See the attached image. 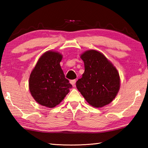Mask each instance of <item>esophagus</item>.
Listing matches in <instances>:
<instances>
[{"label":"esophagus","instance_id":"1","mask_svg":"<svg viewBox=\"0 0 148 148\" xmlns=\"http://www.w3.org/2000/svg\"><path fill=\"white\" fill-rule=\"evenodd\" d=\"M76 79H72V80H71L70 83L72 84V86L74 87L75 86V84H76Z\"/></svg>","mask_w":148,"mask_h":148}]
</instances>
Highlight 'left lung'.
<instances>
[{
	"label": "left lung",
	"instance_id": "8db88e82",
	"mask_svg": "<svg viewBox=\"0 0 148 148\" xmlns=\"http://www.w3.org/2000/svg\"><path fill=\"white\" fill-rule=\"evenodd\" d=\"M85 71L76 82V87L88 103L95 108L110 104L120 88V77L113 64L97 50L81 55Z\"/></svg>",
	"mask_w": 148,
	"mask_h": 148
}]
</instances>
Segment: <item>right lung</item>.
Masks as SVG:
<instances>
[{"label":"right lung","instance_id":"add662e5","mask_svg":"<svg viewBox=\"0 0 148 148\" xmlns=\"http://www.w3.org/2000/svg\"><path fill=\"white\" fill-rule=\"evenodd\" d=\"M62 56L47 51L40 57L29 77V91L42 106L52 108L61 102L72 86L65 78L60 62Z\"/></svg>","mask_w":148,"mask_h":148}]
</instances>
